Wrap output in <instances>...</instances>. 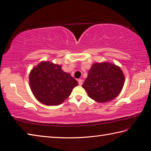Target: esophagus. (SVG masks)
Returning a JSON list of instances; mask_svg holds the SVG:
<instances>
[{
  "instance_id": "obj_1",
  "label": "esophagus",
  "mask_w": 151,
  "mask_h": 151,
  "mask_svg": "<svg viewBox=\"0 0 151 151\" xmlns=\"http://www.w3.org/2000/svg\"><path fill=\"white\" fill-rule=\"evenodd\" d=\"M78 84H79L80 86H81L82 84H83V81H82V79L78 80Z\"/></svg>"
}]
</instances>
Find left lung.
I'll list each match as a JSON object with an SVG mask.
<instances>
[{
    "label": "left lung",
    "mask_w": 151,
    "mask_h": 151,
    "mask_svg": "<svg viewBox=\"0 0 151 151\" xmlns=\"http://www.w3.org/2000/svg\"><path fill=\"white\" fill-rule=\"evenodd\" d=\"M124 83V75L120 68L114 64L103 62L92 65L82 88L91 99L105 103L119 95Z\"/></svg>",
    "instance_id": "1"
}]
</instances>
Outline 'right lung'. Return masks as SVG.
I'll use <instances>...</instances> for the list:
<instances>
[{"label": "right lung", "mask_w": 151, "mask_h": 151, "mask_svg": "<svg viewBox=\"0 0 151 151\" xmlns=\"http://www.w3.org/2000/svg\"><path fill=\"white\" fill-rule=\"evenodd\" d=\"M29 84L38 101L54 106L61 104L78 82L69 73L62 70L60 65L42 61L31 70Z\"/></svg>", "instance_id": "add662e5"}]
</instances>
